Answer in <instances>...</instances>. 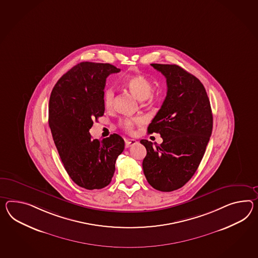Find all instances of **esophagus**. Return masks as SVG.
<instances>
[{
	"mask_svg": "<svg viewBox=\"0 0 258 258\" xmlns=\"http://www.w3.org/2000/svg\"><path fill=\"white\" fill-rule=\"evenodd\" d=\"M125 144H126V148H128V147H131L132 145H136V144H137V141L126 139V141H125Z\"/></svg>",
	"mask_w": 258,
	"mask_h": 258,
	"instance_id": "obj_1",
	"label": "esophagus"
}]
</instances>
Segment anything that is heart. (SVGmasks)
<instances>
[{"mask_svg":"<svg viewBox=\"0 0 258 258\" xmlns=\"http://www.w3.org/2000/svg\"><path fill=\"white\" fill-rule=\"evenodd\" d=\"M125 85L126 88L131 90L132 94L134 95L139 100H146L150 97L153 91V84L151 81L146 78L145 76L136 75V76H130L125 80ZM113 99H114V90L113 88L109 87L104 89L103 91V104L106 108H111L113 106ZM142 119L140 117L135 118H126L123 119L120 124L125 130L131 132L134 125L140 124Z\"/></svg>","mask_w":258,"mask_h":258,"instance_id":"obj_1","label":"heart"}]
</instances>
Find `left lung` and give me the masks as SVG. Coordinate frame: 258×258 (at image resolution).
<instances>
[{
    "instance_id": "left-lung-1",
    "label": "left lung",
    "mask_w": 258,
    "mask_h": 258,
    "mask_svg": "<svg viewBox=\"0 0 258 258\" xmlns=\"http://www.w3.org/2000/svg\"><path fill=\"white\" fill-rule=\"evenodd\" d=\"M152 66L167 81L163 104L149 124V133L163 139L160 145L147 140L143 169L154 188L170 192L181 188L192 176L204 156L213 131V113L207 92L196 76L175 64Z\"/></svg>"
}]
</instances>
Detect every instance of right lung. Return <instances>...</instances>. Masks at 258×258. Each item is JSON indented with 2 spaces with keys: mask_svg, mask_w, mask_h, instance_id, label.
<instances>
[{
  "mask_svg": "<svg viewBox=\"0 0 258 258\" xmlns=\"http://www.w3.org/2000/svg\"><path fill=\"white\" fill-rule=\"evenodd\" d=\"M120 69L109 63L81 62L63 75L51 92L48 124L58 155L77 185L101 189L113 178L125 142L113 133L93 140L89 130L104 113L106 78Z\"/></svg>",
  "mask_w": 258,
  "mask_h": 258,
  "instance_id": "obj_1",
  "label": "right lung"
}]
</instances>
